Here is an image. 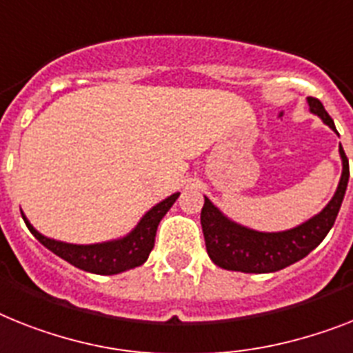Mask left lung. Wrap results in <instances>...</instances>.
I'll use <instances>...</instances> for the list:
<instances>
[{
	"label": "left lung",
	"instance_id": "obj_1",
	"mask_svg": "<svg viewBox=\"0 0 353 353\" xmlns=\"http://www.w3.org/2000/svg\"><path fill=\"white\" fill-rule=\"evenodd\" d=\"M307 101L310 112L321 117V121L337 133L336 124L321 101L316 97H308ZM339 155L343 160V173H341L336 194L319 214L288 231L260 232L247 229L229 220L205 196L200 222H202L203 238H205V249L212 263L225 270L261 274V272H276V270L285 269L288 265L303 260L310 250L316 249L336 222L337 212L346 193V185H348L350 168H348V159L341 144Z\"/></svg>",
	"mask_w": 353,
	"mask_h": 353
}]
</instances>
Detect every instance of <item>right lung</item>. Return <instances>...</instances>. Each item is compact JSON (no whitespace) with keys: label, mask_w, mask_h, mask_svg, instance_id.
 Here are the masks:
<instances>
[{"label":"right lung","mask_w":353,"mask_h":353,"mask_svg":"<svg viewBox=\"0 0 353 353\" xmlns=\"http://www.w3.org/2000/svg\"><path fill=\"white\" fill-rule=\"evenodd\" d=\"M179 194L180 193L171 194L160 203H157L155 208H151L141 218V222L137 223L135 229L124 238L104 241V243H93V245H74V243H65V241L46 238L30 225V222L26 220L23 212L21 216L32 234L36 236L37 240L46 249L52 250L54 254H57L65 261L77 267V269L86 270V272L112 276L124 272V270L135 269V267H139V265L148 260L151 249L155 245L157 227H159L160 220L164 218L165 212L170 211L174 200L179 198Z\"/></svg>","instance_id":"1"}]
</instances>
